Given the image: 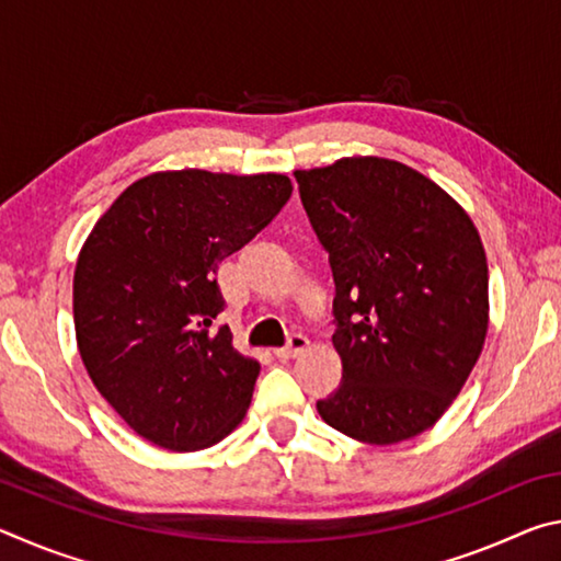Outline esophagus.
Here are the masks:
<instances>
[{
  "label": "esophagus",
  "mask_w": 561,
  "mask_h": 561,
  "mask_svg": "<svg viewBox=\"0 0 561 561\" xmlns=\"http://www.w3.org/2000/svg\"><path fill=\"white\" fill-rule=\"evenodd\" d=\"M307 348H309V339L307 336H304V334H291L289 341H287V346L274 348V356H277V358H297Z\"/></svg>",
  "instance_id": "1"
}]
</instances>
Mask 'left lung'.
<instances>
[{
  "label": "left lung",
  "mask_w": 561,
  "mask_h": 561,
  "mask_svg": "<svg viewBox=\"0 0 561 561\" xmlns=\"http://www.w3.org/2000/svg\"><path fill=\"white\" fill-rule=\"evenodd\" d=\"M294 178L336 284L331 341L344 374L317 411L360 443L413 438L448 411L485 344L480 234L398 160L341 158Z\"/></svg>",
  "instance_id": "1"
}]
</instances>
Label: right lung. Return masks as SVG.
I'll use <instances>...</instances> for the list:
<instances>
[{
  "label": "right lung",
  "instance_id": "obj_1",
  "mask_svg": "<svg viewBox=\"0 0 561 561\" xmlns=\"http://www.w3.org/2000/svg\"><path fill=\"white\" fill-rule=\"evenodd\" d=\"M291 195L279 173L165 170L123 190L83 242L73 327L93 386L140 438L203 450L250 408L260 364L232 346L217 264Z\"/></svg>",
  "mask_w": 561,
  "mask_h": 561
}]
</instances>
